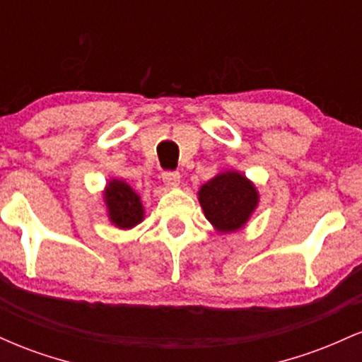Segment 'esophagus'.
Returning a JSON list of instances; mask_svg holds the SVG:
<instances>
[{
	"mask_svg": "<svg viewBox=\"0 0 362 362\" xmlns=\"http://www.w3.org/2000/svg\"><path fill=\"white\" fill-rule=\"evenodd\" d=\"M163 184L168 189H177L180 185V173L178 172H165L163 173Z\"/></svg>",
	"mask_w": 362,
	"mask_h": 362,
	"instance_id": "esophagus-1",
	"label": "esophagus"
}]
</instances>
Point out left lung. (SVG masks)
<instances>
[{
  "instance_id": "left-lung-1",
  "label": "left lung",
  "mask_w": 362,
  "mask_h": 362,
  "mask_svg": "<svg viewBox=\"0 0 362 362\" xmlns=\"http://www.w3.org/2000/svg\"><path fill=\"white\" fill-rule=\"evenodd\" d=\"M197 199L206 219L221 235L247 226L260 202L259 189L238 170H224L207 180L199 189Z\"/></svg>"
}]
</instances>
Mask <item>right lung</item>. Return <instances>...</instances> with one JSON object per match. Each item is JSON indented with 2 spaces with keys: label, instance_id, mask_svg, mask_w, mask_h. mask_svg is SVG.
<instances>
[{
  "label": "right lung",
  "instance_id": "obj_1",
  "mask_svg": "<svg viewBox=\"0 0 362 362\" xmlns=\"http://www.w3.org/2000/svg\"><path fill=\"white\" fill-rule=\"evenodd\" d=\"M103 204L110 224L119 230H132L144 219V209L141 195L122 178H110L102 190Z\"/></svg>",
  "mask_w": 362,
  "mask_h": 362
}]
</instances>
